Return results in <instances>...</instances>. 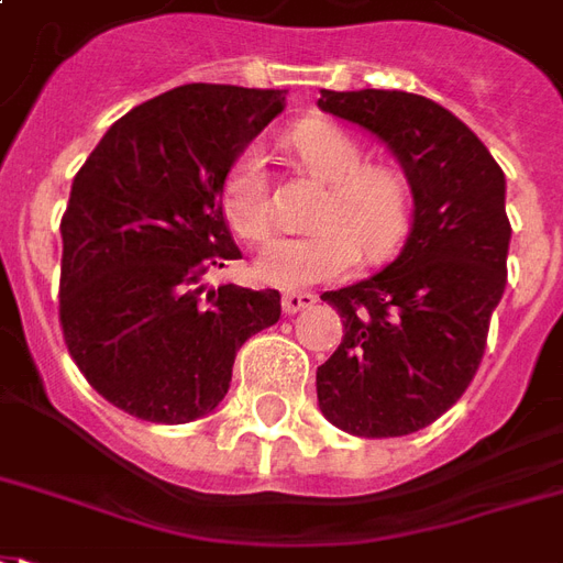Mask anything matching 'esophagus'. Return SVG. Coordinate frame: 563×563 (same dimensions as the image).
I'll use <instances>...</instances> for the list:
<instances>
[{
  "label": "esophagus",
  "instance_id": "obj_1",
  "mask_svg": "<svg viewBox=\"0 0 563 563\" xmlns=\"http://www.w3.org/2000/svg\"><path fill=\"white\" fill-rule=\"evenodd\" d=\"M314 302H317V294H308V290H294V294H285V297H282L285 314H297V311L311 308Z\"/></svg>",
  "mask_w": 563,
  "mask_h": 563
}]
</instances>
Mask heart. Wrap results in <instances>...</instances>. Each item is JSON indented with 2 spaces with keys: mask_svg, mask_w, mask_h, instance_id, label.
I'll use <instances>...</instances> for the list:
<instances>
[{
  "mask_svg": "<svg viewBox=\"0 0 563 563\" xmlns=\"http://www.w3.org/2000/svg\"><path fill=\"white\" fill-rule=\"evenodd\" d=\"M290 145L308 175L327 184L302 236H282L257 261L264 282L306 287L350 273L358 255L379 264L397 252L409 231L412 186L391 163H365V147L332 121H302ZM222 210L231 231L246 243H264L273 231V196L266 154L246 145L234 156L222 184Z\"/></svg>",
  "mask_w": 563,
  "mask_h": 563,
  "instance_id": "b5f03b06",
  "label": "heart"
}]
</instances>
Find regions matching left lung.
Segmentation results:
<instances>
[{
    "label": "left lung",
    "instance_id": "1",
    "mask_svg": "<svg viewBox=\"0 0 563 563\" xmlns=\"http://www.w3.org/2000/svg\"><path fill=\"white\" fill-rule=\"evenodd\" d=\"M317 106L377 133L412 186V231L391 264L323 294L344 323L317 367V404L365 439L407 437L457 404L505 294V175L460 118L409 91H323Z\"/></svg>",
    "mask_w": 563,
    "mask_h": 563
}]
</instances>
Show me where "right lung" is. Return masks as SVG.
<instances>
[{"label": "right lung", "instance_id": "1", "mask_svg": "<svg viewBox=\"0 0 563 563\" xmlns=\"http://www.w3.org/2000/svg\"><path fill=\"white\" fill-rule=\"evenodd\" d=\"M278 88L189 82L106 130L62 217L58 323L88 386L154 424L207 416L278 290L198 285L236 261L222 210L234 156L285 109Z\"/></svg>", "mask_w": 563, "mask_h": 563}]
</instances>
